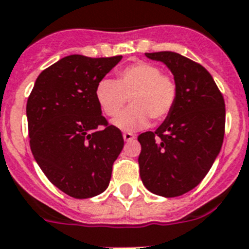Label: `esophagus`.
<instances>
[{"instance_id": "34e87169", "label": "esophagus", "mask_w": 249, "mask_h": 249, "mask_svg": "<svg viewBox=\"0 0 249 249\" xmlns=\"http://www.w3.org/2000/svg\"><path fill=\"white\" fill-rule=\"evenodd\" d=\"M123 139H124V141H131L135 139V135L131 134V132H123Z\"/></svg>"}]
</instances>
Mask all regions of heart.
Returning a JSON list of instances; mask_svg holds the SVG:
<instances>
[{
  "label": "heart",
  "instance_id": "heart-1",
  "mask_svg": "<svg viewBox=\"0 0 249 249\" xmlns=\"http://www.w3.org/2000/svg\"><path fill=\"white\" fill-rule=\"evenodd\" d=\"M178 93V83L171 75L144 61L118 71L115 81L101 79L95 90L97 103L108 117L118 114L128 97L130 108L113 121V124L123 131L144 128L149 118L154 122L167 118L174 110Z\"/></svg>",
  "mask_w": 249,
  "mask_h": 249
}]
</instances>
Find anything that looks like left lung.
Wrapping results in <instances>:
<instances>
[{
	"instance_id": "obj_1",
	"label": "left lung",
	"mask_w": 249,
	"mask_h": 249,
	"mask_svg": "<svg viewBox=\"0 0 249 249\" xmlns=\"http://www.w3.org/2000/svg\"><path fill=\"white\" fill-rule=\"evenodd\" d=\"M170 68L178 100L164 122L139 135L140 178L157 196L172 198L194 189L208 174L225 135V101L204 67L171 51L145 53Z\"/></svg>"
}]
</instances>
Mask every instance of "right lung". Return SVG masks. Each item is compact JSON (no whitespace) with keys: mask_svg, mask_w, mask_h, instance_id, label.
<instances>
[{"mask_svg":"<svg viewBox=\"0 0 249 249\" xmlns=\"http://www.w3.org/2000/svg\"><path fill=\"white\" fill-rule=\"evenodd\" d=\"M122 56L69 55L38 75L27 101L29 145L46 178L77 199L108 188L123 149L119 128L101 115L97 83Z\"/></svg>","mask_w":249,"mask_h":249,"instance_id":"add662e5","label":"right lung"}]
</instances>
